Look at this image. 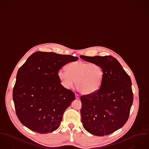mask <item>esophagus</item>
<instances>
[{
    "label": "esophagus",
    "instance_id": "obj_1",
    "mask_svg": "<svg viewBox=\"0 0 149 149\" xmlns=\"http://www.w3.org/2000/svg\"><path fill=\"white\" fill-rule=\"evenodd\" d=\"M75 98L77 99H80V96L78 94H75Z\"/></svg>",
    "mask_w": 149,
    "mask_h": 149
}]
</instances>
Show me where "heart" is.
<instances>
[{
  "instance_id": "b5f03b06",
  "label": "heart",
  "mask_w": 149,
  "mask_h": 149,
  "mask_svg": "<svg viewBox=\"0 0 149 149\" xmlns=\"http://www.w3.org/2000/svg\"><path fill=\"white\" fill-rule=\"evenodd\" d=\"M58 76L65 88L72 87L76 82L77 88L80 93L91 95L100 89L103 83L104 72L98 64L77 61L67 66V71L59 70Z\"/></svg>"
}]
</instances>
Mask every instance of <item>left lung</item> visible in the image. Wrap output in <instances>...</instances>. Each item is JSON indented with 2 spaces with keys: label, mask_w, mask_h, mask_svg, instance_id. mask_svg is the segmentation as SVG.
<instances>
[{
  "label": "left lung",
  "mask_w": 149,
  "mask_h": 149,
  "mask_svg": "<svg viewBox=\"0 0 149 149\" xmlns=\"http://www.w3.org/2000/svg\"><path fill=\"white\" fill-rule=\"evenodd\" d=\"M80 57L87 62L98 64L104 72L99 90L81 97L83 126L93 135H109L123 126L129 119L133 102L130 77L111 55Z\"/></svg>",
  "instance_id": "obj_1"
}]
</instances>
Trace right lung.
Here are the masks:
<instances>
[{"instance_id":"1","label":"right lung","mask_w":149,"mask_h":149,"mask_svg":"<svg viewBox=\"0 0 149 149\" xmlns=\"http://www.w3.org/2000/svg\"><path fill=\"white\" fill-rule=\"evenodd\" d=\"M78 57L54 52L33 53L17 71L13 97L20 122L35 132L47 134L60 126L75 94L61 83L58 72Z\"/></svg>"}]
</instances>
